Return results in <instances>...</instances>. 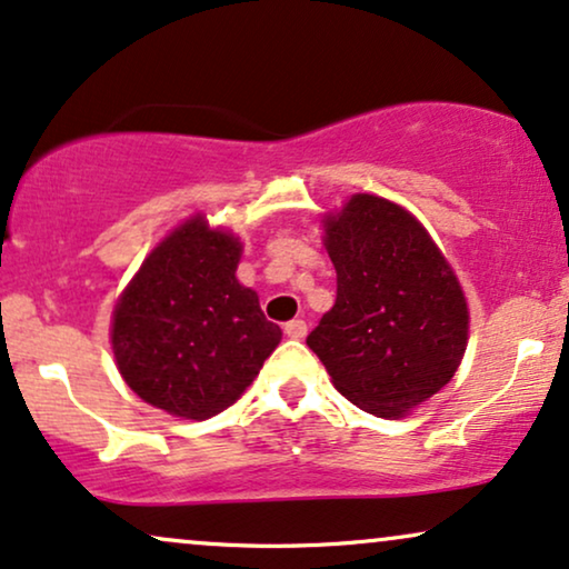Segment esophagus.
<instances>
[{"instance_id": "obj_1", "label": "esophagus", "mask_w": 569, "mask_h": 569, "mask_svg": "<svg viewBox=\"0 0 569 569\" xmlns=\"http://www.w3.org/2000/svg\"><path fill=\"white\" fill-rule=\"evenodd\" d=\"M283 333L289 338H297V341H299V338L307 336V322L305 320H289L283 326Z\"/></svg>"}]
</instances>
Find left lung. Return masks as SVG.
I'll use <instances>...</instances> for the list:
<instances>
[{
	"instance_id": "1",
	"label": "left lung",
	"mask_w": 569,
	"mask_h": 569,
	"mask_svg": "<svg viewBox=\"0 0 569 569\" xmlns=\"http://www.w3.org/2000/svg\"><path fill=\"white\" fill-rule=\"evenodd\" d=\"M336 305L307 336L333 386L365 412L401 417L455 378L470 312L422 222L393 201L355 193L326 218Z\"/></svg>"
}]
</instances>
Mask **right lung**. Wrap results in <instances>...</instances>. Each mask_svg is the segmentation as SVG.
<instances>
[{
  "label": "right lung",
  "instance_id": "obj_1",
  "mask_svg": "<svg viewBox=\"0 0 569 569\" xmlns=\"http://www.w3.org/2000/svg\"><path fill=\"white\" fill-rule=\"evenodd\" d=\"M241 241L186 220L143 260L112 312V351L133 393L168 415L207 420L247 391L280 343L257 291L236 278Z\"/></svg>",
  "mask_w": 569,
  "mask_h": 569
}]
</instances>
